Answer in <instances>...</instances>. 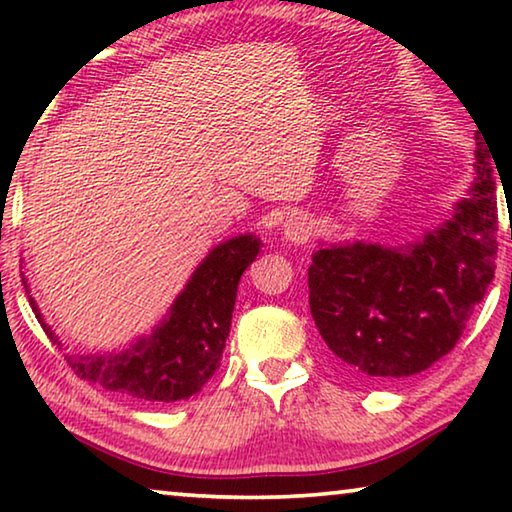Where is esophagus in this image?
Instances as JSON below:
<instances>
[{"instance_id": "esophagus-1", "label": "esophagus", "mask_w": 512, "mask_h": 512, "mask_svg": "<svg viewBox=\"0 0 512 512\" xmlns=\"http://www.w3.org/2000/svg\"><path fill=\"white\" fill-rule=\"evenodd\" d=\"M284 239L291 241V244H305L314 232V221L309 219L307 214L293 212L287 221H284Z\"/></svg>"}]
</instances>
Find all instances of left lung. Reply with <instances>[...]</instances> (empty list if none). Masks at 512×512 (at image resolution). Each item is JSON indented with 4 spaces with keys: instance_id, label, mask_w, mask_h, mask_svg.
Listing matches in <instances>:
<instances>
[{
    "instance_id": "left-lung-1",
    "label": "left lung",
    "mask_w": 512,
    "mask_h": 512,
    "mask_svg": "<svg viewBox=\"0 0 512 512\" xmlns=\"http://www.w3.org/2000/svg\"><path fill=\"white\" fill-rule=\"evenodd\" d=\"M474 178L447 219L402 246L320 244L309 307L329 352L352 375L402 379L427 370L461 339L495 277V162L476 137Z\"/></svg>"
}]
</instances>
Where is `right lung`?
<instances>
[{"label":"right lung","instance_id":"1","mask_svg":"<svg viewBox=\"0 0 512 512\" xmlns=\"http://www.w3.org/2000/svg\"><path fill=\"white\" fill-rule=\"evenodd\" d=\"M259 248L262 239L253 232L221 241L194 268L183 291L151 332L140 334L119 350L72 352L67 354V363L81 379L135 400L164 404L189 400L219 368L239 280L255 262ZM22 282L31 293L24 273ZM29 302L49 339L63 348L56 329L40 314L36 298L29 296Z\"/></svg>","mask_w":512,"mask_h":512}]
</instances>
